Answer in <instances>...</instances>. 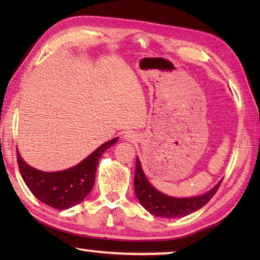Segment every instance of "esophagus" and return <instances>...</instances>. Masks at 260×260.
<instances>
[{
    "mask_svg": "<svg viewBox=\"0 0 260 260\" xmlns=\"http://www.w3.org/2000/svg\"><path fill=\"white\" fill-rule=\"evenodd\" d=\"M125 139L127 141H131V142H135L137 139H139V136L135 133V132H127L125 134Z\"/></svg>",
    "mask_w": 260,
    "mask_h": 260,
    "instance_id": "obj_1",
    "label": "esophagus"
}]
</instances>
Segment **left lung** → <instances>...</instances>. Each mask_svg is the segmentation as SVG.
Returning <instances> with one entry per match:
<instances>
[{
    "label": "left lung",
    "instance_id": "1",
    "mask_svg": "<svg viewBox=\"0 0 260 260\" xmlns=\"http://www.w3.org/2000/svg\"><path fill=\"white\" fill-rule=\"evenodd\" d=\"M221 181L204 194L192 198H174L164 194L156 190L143 172L140 158L136 157V168L134 176V190L140 203L151 214L158 218H182L196 212L207 204L215 192L218 191Z\"/></svg>",
    "mask_w": 260,
    "mask_h": 260
}]
</instances>
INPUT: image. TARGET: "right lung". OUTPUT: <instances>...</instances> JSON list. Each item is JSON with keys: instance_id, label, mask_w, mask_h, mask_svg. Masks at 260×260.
<instances>
[{"instance_id": "obj_1", "label": "right lung", "mask_w": 260, "mask_h": 260, "mask_svg": "<svg viewBox=\"0 0 260 260\" xmlns=\"http://www.w3.org/2000/svg\"><path fill=\"white\" fill-rule=\"evenodd\" d=\"M117 141L118 137H115L105 142L80 163L58 172H43L30 167L18 151L16 157L21 176L38 200L58 210L69 209L80 203L91 191L99 158Z\"/></svg>"}]
</instances>
